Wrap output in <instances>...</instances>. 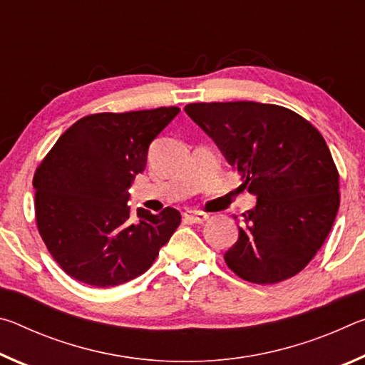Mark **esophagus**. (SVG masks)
<instances>
[{"label":"esophagus","mask_w":365,"mask_h":365,"mask_svg":"<svg viewBox=\"0 0 365 365\" xmlns=\"http://www.w3.org/2000/svg\"><path fill=\"white\" fill-rule=\"evenodd\" d=\"M183 217L187 222H191V224H202V222L207 220V214L197 211H185Z\"/></svg>","instance_id":"34e87169"}]
</instances>
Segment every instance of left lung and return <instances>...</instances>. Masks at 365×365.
<instances>
[{"mask_svg":"<svg viewBox=\"0 0 365 365\" xmlns=\"http://www.w3.org/2000/svg\"><path fill=\"white\" fill-rule=\"evenodd\" d=\"M185 113L257 196L225 252L228 269L257 285L299 274L329 237L339 207V174L322 135L277 104L191 103Z\"/></svg>","mask_w":365,"mask_h":365,"instance_id":"obj_1","label":"left lung"}]
</instances>
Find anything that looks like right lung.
<instances>
[{"label": "right lung", "instance_id": "add662e5", "mask_svg": "<svg viewBox=\"0 0 365 365\" xmlns=\"http://www.w3.org/2000/svg\"><path fill=\"white\" fill-rule=\"evenodd\" d=\"M175 106L85 115L61 135L34 175L35 219L67 275L96 288L137 279L180 225V212L138 209L128 188Z\"/></svg>", "mask_w": 365, "mask_h": 365}]
</instances>
